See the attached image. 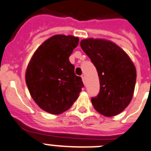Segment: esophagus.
I'll list each match as a JSON object with an SVG mask.
<instances>
[{"mask_svg": "<svg viewBox=\"0 0 151 151\" xmlns=\"http://www.w3.org/2000/svg\"><path fill=\"white\" fill-rule=\"evenodd\" d=\"M81 78H82V81H83V83L85 84V83H86V81H85V77H84V76H81Z\"/></svg>", "mask_w": 151, "mask_h": 151, "instance_id": "1", "label": "esophagus"}]
</instances>
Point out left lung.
<instances>
[{"instance_id":"1","label":"left lung","mask_w":151,"mask_h":151,"mask_svg":"<svg viewBox=\"0 0 151 151\" xmlns=\"http://www.w3.org/2000/svg\"><path fill=\"white\" fill-rule=\"evenodd\" d=\"M81 47L96 67L100 82L98 96L91 99L97 111L107 117L121 113L130 103L137 70L124 50L102 39H85Z\"/></svg>"}]
</instances>
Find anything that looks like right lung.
<instances>
[{
  "mask_svg": "<svg viewBox=\"0 0 151 151\" xmlns=\"http://www.w3.org/2000/svg\"><path fill=\"white\" fill-rule=\"evenodd\" d=\"M79 42L73 35H55L42 43L29 61L25 82L39 107L59 115L71 107L84 87L69 56Z\"/></svg>",
  "mask_w": 151,
  "mask_h": 151,
  "instance_id": "add662e5",
  "label": "right lung"
}]
</instances>
